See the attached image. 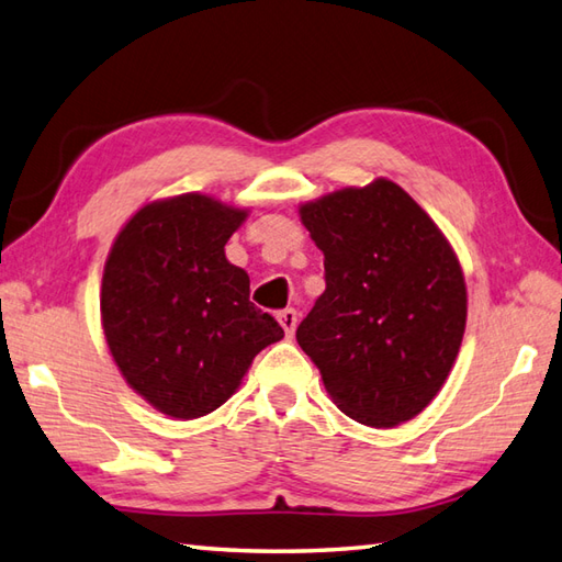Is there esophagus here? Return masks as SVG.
<instances>
[{"label":"esophagus","mask_w":562,"mask_h":562,"mask_svg":"<svg viewBox=\"0 0 562 562\" xmlns=\"http://www.w3.org/2000/svg\"><path fill=\"white\" fill-rule=\"evenodd\" d=\"M278 321H280V326L284 330V336L292 338L294 328H296V312H294V308H284V312L278 314Z\"/></svg>","instance_id":"1"}]
</instances>
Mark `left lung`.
<instances>
[{
    "label": "left lung",
    "mask_w": 562,
    "mask_h": 562,
    "mask_svg": "<svg viewBox=\"0 0 562 562\" xmlns=\"http://www.w3.org/2000/svg\"><path fill=\"white\" fill-rule=\"evenodd\" d=\"M324 250L326 292L296 328L330 401L396 427L445 386L465 330L459 258L432 217L389 178L300 205Z\"/></svg>",
    "instance_id": "1"
}]
</instances>
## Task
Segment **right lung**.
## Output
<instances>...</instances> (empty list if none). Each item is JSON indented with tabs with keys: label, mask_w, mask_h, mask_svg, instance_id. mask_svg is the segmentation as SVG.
<instances>
[{
	"label": "right lung",
	"mask_w": 562,
	"mask_h": 562,
	"mask_svg": "<svg viewBox=\"0 0 562 562\" xmlns=\"http://www.w3.org/2000/svg\"><path fill=\"white\" fill-rule=\"evenodd\" d=\"M248 210L202 193L147 202L105 258L101 324L123 379L176 420L217 411L284 330L224 256Z\"/></svg>",
	"instance_id": "add662e5"
}]
</instances>
